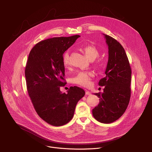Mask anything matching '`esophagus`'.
<instances>
[{
    "label": "esophagus",
    "mask_w": 152,
    "mask_h": 152,
    "mask_svg": "<svg viewBox=\"0 0 152 152\" xmlns=\"http://www.w3.org/2000/svg\"><path fill=\"white\" fill-rule=\"evenodd\" d=\"M85 94L86 95H91V93L88 90H85Z\"/></svg>",
    "instance_id": "34e87169"
}]
</instances>
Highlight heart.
Wrapping results in <instances>:
<instances>
[{
    "label": "heart",
    "mask_w": 152,
    "mask_h": 152,
    "mask_svg": "<svg viewBox=\"0 0 152 152\" xmlns=\"http://www.w3.org/2000/svg\"><path fill=\"white\" fill-rule=\"evenodd\" d=\"M82 52L85 56L90 61H93L99 56V52L97 49L92 45H86L81 48ZM63 64L65 66L69 65V52L68 51L65 52L62 57ZM93 74L90 72H80L73 79V82L75 83L84 86H87L90 84L91 77Z\"/></svg>",
    "instance_id": "b5f03b06"
}]
</instances>
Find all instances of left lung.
I'll return each instance as SVG.
<instances>
[{
	"instance_id": "1",
	"label": "left lung",
	"mask_w": 152,
	"mask_h": 152,
	"mask_svg": "<svg viewBox=\"0 0 152 152\" xmlns=\"http://www.w3.org/2000/svg\"><path fill=\"white\" fill-rule=\"evenodd\" d=\"M108 46V61L106 76L99 85L104 86L103 93H95L100 98L99 104L93 110L96 120L102 123H111L125 112L131 98L132 71L125 50L113 37L103 34Z\"/></svg>"
}]
</instances>
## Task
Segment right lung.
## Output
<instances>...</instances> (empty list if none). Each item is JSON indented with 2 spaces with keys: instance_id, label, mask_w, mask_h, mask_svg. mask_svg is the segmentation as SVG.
I'll list each match as a JSON object with an SVG mask.
<instances>
[{
  "instance_id": "1",
  "label": "right lung",
  "mask_w": 152,
  "mask_h": 152,
  "mask_svg": "<svg viewBox=\"0 0 152 152\" xmlns=\"http://www.w3.org/2000/svg\"><path fill=\"white\" fill-rule=\"evenodd\" d=\"M80 36L54 37L38 42L31 50L25 68L27 90L39 117L54 126L68 123L85 91L71 86L62 93L65 67L63 54Z\"/></svg>"
}]
</instances>
